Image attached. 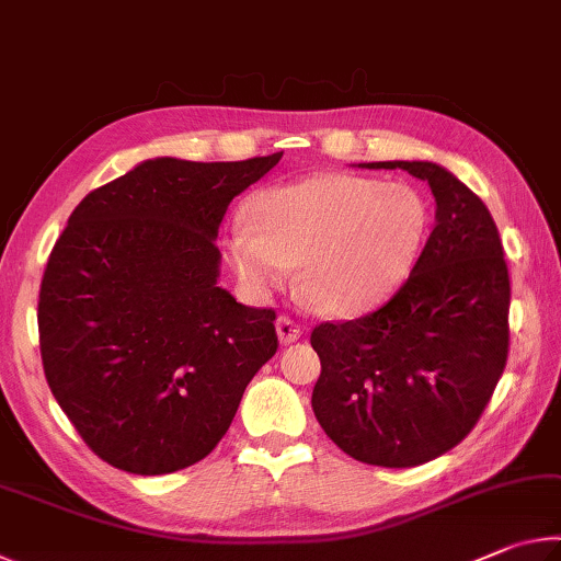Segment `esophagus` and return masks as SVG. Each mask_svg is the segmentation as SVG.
<instances>
[{
    "label": "esophagus",
    "instance_id": "1",
    "mask_svg": "<svg viewBox=\"0 0 561 561\" xmlns=\"http://www.w3.org/2000/svg\"><path fill=\"white\" fill-rule=\"evenodd\" d=\"M277 336L284 346L294 344L301 336V327L291 317H279L277 319Z\"/></svg>",
    "mask_w": 561,
    "mask_h": 561
}]
</instances>
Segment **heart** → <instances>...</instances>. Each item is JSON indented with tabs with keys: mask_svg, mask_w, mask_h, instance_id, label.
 <instances>
[{
	"mask_svg": "<svg viewBox=\"0 0 561 561\" xmlns=\"http://www.w3.org/2000/svg\"><path fill=\"white\" fill-rule=\"evenodd\" d=\"M247 225L227 232L225 252L247 287H277L299 264L301 297L321 314L354 317L398 289L421 254L431 215L403 183L317 173L272 185L247 203Z\"/></svg>",
	"mask_w": 561,
	"mask_h": 561,
	"instance_id": "obj_1",
	"label": "heart"
}]
</instances>
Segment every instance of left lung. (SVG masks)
<instances>
[{
    "mask_svg": "<svg viewBox=\"0 0 561 561\" xmlns=\"http://www.w3.org/2000/svg\"><path fill=\"white\" fill-rule=\"evenodd\" d=\"M408 170L435 197L411 277L381 309L311 331L321 376L311 408L354 460L413 468L455 448L490 403L510 351V274L485 203L428 160Z\"/></svg>",
    "mask_w": 561,
    "mask_h": 561,
    "instance_id": "8db88e82",
    "label": "left lung"
}]
</instances>
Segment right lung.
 Masks as SVG:
<instances>
[{
    "mask_svg": "<svg viewBox=\"0 0 561 561\" xmlns=\"http://www.w3.org/2000/svg\"><path fill=\"white\" fill-rule=\"evenodd\" d=\"M282 153L144 160L76 205L46 262V381L83 443L133 474L183 470L230 428L247 383L277 354L274 309L217 287V230Z\"/></svg>",
    "mask_w": 561,
    "mask_h": 561,
    "instance_id": "1",
    "label": "right lung"
}]
</instances>
